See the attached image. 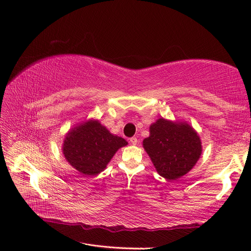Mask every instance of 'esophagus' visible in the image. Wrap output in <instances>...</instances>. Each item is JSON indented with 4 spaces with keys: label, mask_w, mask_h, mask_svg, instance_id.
I'll use <instances>...</instances> for the list:
<instances>
[{
    "label": "esophagus",
    "mask_w": 251,
    "mask_h": 251,
    "mask_svg": "<svg viewBox=\"0 0 251 251\" xmlns=\"http://www.w3.org/2000/svg\"><path fill=\"white\" fill-rule=\"evenodd\" d=\"M130 142L133 144V146H136V144L138 143V139L136 137H132V138H130Z\"/></svg>",
    "instance_id": "obj_1"
}]
</instances>
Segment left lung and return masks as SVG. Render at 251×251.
Here are the masks:
<instances>
[{
  "mask_svg": "<svg viewBox=\"0 0 251 251\" xmlns=\"http://www.w3.org/2000/svg\"><path fill=\"white\" fill-rule=\"evenodd\" d=\"M142 144L158 174L168 180L184 176L202 153L199 135L191 126L164 118L151 125Z\"/></svg>",
  "mask_w": 251,
  "mask_h": 251,
  "instance_id": "left-lung-1",
  "label": "left lung"
}]
</instances>
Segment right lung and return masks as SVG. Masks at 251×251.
<instances>
[{
    "label": "right lung",
    "instance_id": "obj_1",
    "mask_svg": "<svg viewBox=\"0 0 251 251\" xmlns=\"http://www.w3.org/2000/svg\"><path fill=\"white\" fill-rule=\"evenodd\" d=\"M126 144V140L111 134L98 120H89L68 132L63 154L82 176H95L105 169L116 151Z\"/></svg>",
    "mask_w": 251,
    "mask_h": 251
}]
</instances>
